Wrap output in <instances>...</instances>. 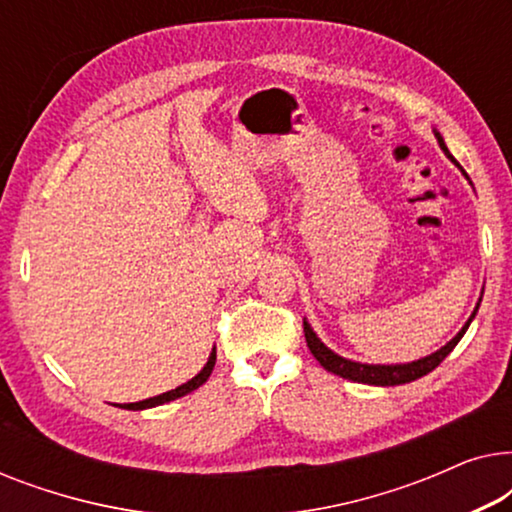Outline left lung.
Listing matches in <instances>:
<instances>
[{
    "instance_id": "8db88e82",
    "label": "left lung",
    "mask_w": 512,
    "mask_h": 512,
    "mask_svg": "<svg viewBox=\"0 0 512 512\" xmlns=\"http://www.w3.org/2000/svg\"><path fill=\"white\" fill-rule=\"evenodd\" d=\"M438 144L440 149H443L447 156H450V151H447V146L443 142V137L438 135ZM452 158V156H450ZM454 160V158H452ZM482 300V298H480ZM480 303L475 305V310L471 314V319L466 321V326L461 328V331L454 335V338L447 342L445 347H440L436 354L431 356H424V359L419 361H412V363H403V366H368V363H356V361H349V359H342V356H338L335 352H331L324 342H321L317 335H314V331L310 328V324L307 321H303V328H305V340H307V347H310V352L314 354V359H317L321 366H324L328 373H335L340 377H345V380H352V382H361V384H377V387H394V384H408V382H415L419 380V377L429 375L431 370H436L440 363H443V359L447 354L452 352L454 347H457V342L464 338L466 328L468 324H471L475 312H478Z\"/></svg>"
}]
</instances>
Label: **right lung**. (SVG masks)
Here are the masks:
<instances>
[{"mask_svg":"<svg viewBox=\"0 0 512 512\" xmlns=\"http://www.w3.org/2000/svg\"><path fill=\"white\" fill-rule=\"evenodd\" d=\"M214 363H216V349H214L212 354H209V361H207V366L202 368L200 373L195 375L191 382L181 384V387L172 389V391H167V394H160V396L146 398V401H139V403H125V405H121V408H125V410H144V408H153V405H163V403H167V401H174V398H181V396L191 394L193 389H198V387H202V384L207 382V377L212 375V370H214Z\"/></svg>","mask_w":512,"mask_h":512,"instance_id":"add662e5","label":"right lung"}]
</instances>
